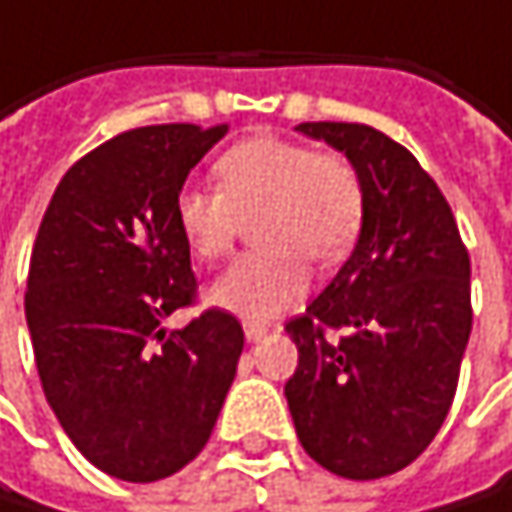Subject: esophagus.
<instances>
[{
  "mask_svg": "<svg viewBox=\"0 0 512 512\" xmlns=\"http://www.w3.org/2000/svg\"><path fill=\"white\" fill-rule=\"evenodd\" d=\"M268 334H271V331H268L265 325H256V322H247V325H244V337H247L250 343H262Z\"/></svg>",
  "mask_w": 512,
  "mask_h": 512,
  "instance_id": "obj_1",
  "label": "esophagus"
}]
</instances>
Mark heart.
Instances as JSON below:
<instances>
[{"label": "heart", "instance_id": "heart-1", "mask_svg": "<svg viewBox=\"0 0 512 512\" xmlns=\"http://www.w3.org/2000/svg\"><path fill=\"white\" fill-rule=\"evenodd\" d=\"M220 190L184 187L175 223L202 262L220 259L238 232V217L256 211V253L238 256L208 289V301L232 316L268 322L298 304L310 286L307 259L340 262L364 223V181L340 154L256 136L232 145L214 163Z\"/></svg>", "mask_w": 512, "mask_h": 512}]
</instances>
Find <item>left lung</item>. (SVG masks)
I'll return each mask as SVG.
<instances>
[{
    "mask_svg": "<svg viewBox=\"0 0 512 512\" xmlns=\"http://www.w3.org/2000/svg\"><path fill=\"white\" fill-rule=\"evenodd\" d=\"M295 130L346 154L367 208L352 256L286 325L298 346L286 402L322 468L379 480L414 462L450 411L471 334V262L444 193L408 148L370 125Z\"/></svg>",
    "mask_w": 512,
    "mask_h": 512,
    "instance_id": "left-lung-1",
    "label": "left lung"
}]
</instances>
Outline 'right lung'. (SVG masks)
<instances>
[{
	"label": "right lung",
	"instance_id": "1",
	"mask_svg": "<svg viewBox=\"0 0 512 512\" xmlns=\"http://www.w3.org/2000/svg\"><path fill=\"white\" fill-rule=\"evenodd\" d=\"M229 125H151L113 136L59 181L41 220L26 325L44 396L77 450L110 477L151 483L205 447L244 331L190 304L196 277L175 196Z\"/></svg>",
	"mask_w": 512,
	"mask_h": 512
}]
</instances>
